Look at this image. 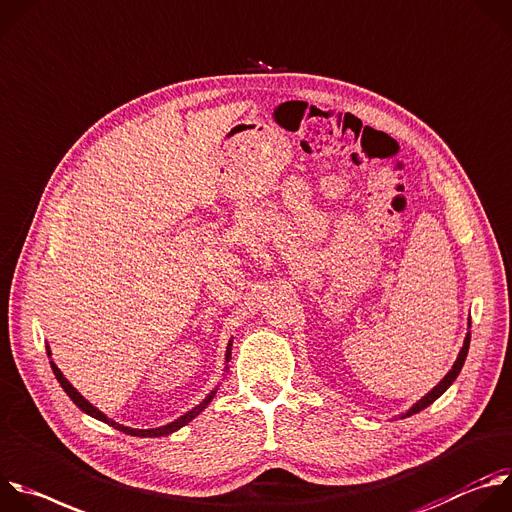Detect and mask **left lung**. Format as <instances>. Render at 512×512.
<instances>
[{"mask_svg":"<svg viewBox=\"0 0 512 512\" xmlns=\"http://www.w3.org/2000/svg\"><path fill=\"white\" fill-rule=\"evenodd\" d=\"M468 347H470V333L466 335V339H464V345H462V349H460V355H458V359H456V363L452 365V369L448 371V375L428 393V395H424L418 403H414V407L410 412H407L405 416H412V414H418V412H422V410H426V407L430 405V403H434L452 383H454V379L458 377V373H460V369H462V365H464V361H466V355H468ZM403 416V418H405Z\"/></svg>","mask_w":512,"mask_h":512,"instance_id":"1","label":"left lung"}]
</instances>
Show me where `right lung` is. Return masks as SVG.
Instances as JSON below:
<instances>
[{
	"mask_svg": "<svg viewBox=\"0 0 512 512\" xmlns=\"http://www.w3.org/2000/svg\"><path fill=\"white\" fill-rule=\"evenodd\" d=\"M48 351V357L52 355L50 353V349H46ZM230 357H232V341L228 343V351H226V361H230ZM50 365H52V371H54V375H56V379H58V383L62 385V389L68 393V397L80 407V410L84 412V414H88V416H92V418H96V420H100V422H105V424H109V426H113L115 430H121V432H125V434H131V436H141V438H157V436H169L171 432H175V430H179V428H183L187 422H191L195 416H199V412H203V407H206L210 401H212V397L216 395V391H212L206 399H203L199 405H195L191 412H187L185 416H181V418H177L175 422H171V424H167V426H161V428H153V430H135V428H127V426H121V424H117V422H113L111 418H107L105 414H102L100 410H96V407L92 405V403H88L72 385H70V381L62 375V371L50 361Z\"/></svg>",
	"mask_w": 512,
	"mask_h": 512,
	"instance_id": "right-lung-1",
	"label": "right lung"
}]
</instances>
